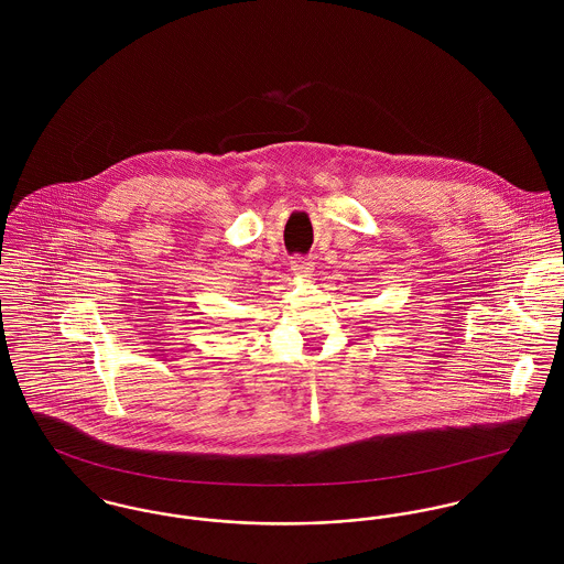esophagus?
<instances>
[{"label": "esophagus", "instance_id": "obj_1", "mask_svg": "<svg viewBox=\"0 0 564 564\" xmlns=\"http://www.w3.org/2000/svg\"><path fill=\"white\" fill-rule=\"evenodd\" d=\"M292 270H294V274L296 276H312L313 272V263L310 259H303V257H299V259H294L292 261Z\"/></svg>", "mask_w": 564, "mask_h": 564}]
</instances>
